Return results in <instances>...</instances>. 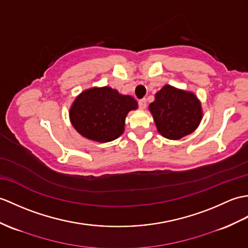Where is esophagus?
Listing matches in <instances>:
<instances>
[{"label": "esophagus", "mask_w": 248, "mask_h": 248, "mask_svg": "<svg viewBox=\"0 0 248 248\" xmlns=\"http://www.w3.org/2000/svg\"><path fill=\"white\" fill-rule=\"evenodd\" d=\"M138 106H140V108H141V110H145L146 107H147V100L145 99V98L138 101Z\"/></svg>", "instance_id": "esophagus-1"}]
</instances>
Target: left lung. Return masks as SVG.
Segmentation results:
<instances>
[{
	"label": "left lung",
	"mask_w": 248,
	"mask_h": 248,
	"mask_svg": "<svg viewBox=\"0 0 248 248\" xmlns=\"http://www.w3.org/2000/svg\"><path fill=\"white\" fill-rule=\"evenodd\" d=\"M158 133L178 140L197 130L203 118V108L193 92L164 85L149 105Z\"/></svg>",
	"instance_id": "obj_1"
}]
</instances>
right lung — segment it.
I'll return each instance as SVG.
<instances>
[{
    "label": "right lung",
    "mask_w": 248,
    "mask_h": 248,
    "mask_svg": "<svg viewBox=\"0 0 248 248\" xmlns=\"http://www.w3.org/2000/svg\"><path fill=\"white\" fill-rule=\"evenodd\" d=\"M138 103L130 95L110 86H94L81 92L70 108V120L78 133L97 142H108L124 133L125 117Z\"/></svg>",
    "instance_id": "add662e5"
}]
</instances>
